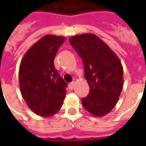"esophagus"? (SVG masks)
<instances>
[{
  "label": "esophagus",
  "instance_id": "obj_1",
  "mask_svg": "<svg viewBox=\"0 0 146 146\" xmlns=\"http://www.w3.org/2000/svg\"><path fill=\"white\" fill-rule=\"evenodd\" d=\"M74 85H75V83H74V82H71L70 84H69V87H70V89H73V88H74Z\"/></svg>",
  "mask_w": 146,
  "mask_h": 146
}]
</instances>
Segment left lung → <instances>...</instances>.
Segmentation results:
<instances>
[{
  "label": "left lung",
  "mask_w": 146,
  "mask_h": 146,
  "mask_svg": "<svg viewBox=\"0 0 146 146\" xmlns=\"http://www.w3.org/2000/svg\"><path fill=\"white\" fill-rule=\"evenodd\" d=\"M70 44L82 58L89 94L81 99L92 115L103 116L113 110L123 88V67L106 44L92 33L70 38Z\"/></svg>",
  "instance_id": "8db88e82"
}]
</instances>
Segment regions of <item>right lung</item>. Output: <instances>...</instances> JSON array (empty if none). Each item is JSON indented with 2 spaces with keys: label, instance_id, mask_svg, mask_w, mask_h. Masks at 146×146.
Wrapping results in <instances>:
<instances>
[{
  "label": "right lung",
  "instance_id": "add662e5",
  "mask_svg": "<svg viewBox=\"0 0 146 146\" xmlns=\"http://www.w3.org/2000/svg\"><path fill=\"white\" fill-rule=\"evenodd\" d=\"M66 39L46 35L27 51L19 68L23 98L36 115L50 116L60 110L67 84L55 70L54 60Z\"/></svg>",
  "mask_w": 146,
  "mask_h": 146
}]
</instances>
